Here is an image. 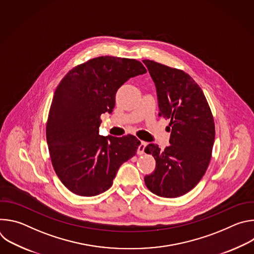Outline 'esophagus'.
<instances>
[{"label":"esophagus","mask_w":254,"mask_h":254,"mask_svg":"<svg viewBox=\"0 0 254 254\" xmlns=\"http://www.w3.org/2000/svg\"><path fill=\"white\" fill-rule=\"evenodd\" d=\"M146 146H147V142L146 141H140L139 144L137 146V150H136V153L138 155H142L144 153V149H146Z\"/></svg>","instance_id":"obj_1"}]
</instances>
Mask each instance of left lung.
I'll use <instances>...</instances> for the list:
<instances>
[{
    "mask_svg": "<svg viewBox=\"0 0 254 254\" xmlns=\"http://www.w3.org/2000/svg\"><path fill=\"white\" fill-rule=\"evenodd\" d=\"M155 83L160 116L170 121V146L157 143L144 149L156 160L155 171L144 176L154 194L180 197L191 191L204 176L212 154L215 125L206 97L184 71L152 60H142Z\"/></svg>",
    "mask_w": 254,
    "mask_h": 254,
    "instance_id": "obj_1",
    "label": "left lung"
}]
</instances>
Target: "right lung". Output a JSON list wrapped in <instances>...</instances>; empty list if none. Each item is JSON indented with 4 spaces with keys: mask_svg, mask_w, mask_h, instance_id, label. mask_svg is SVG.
Listing matches in <instances>:
<instances>
[{
    "mask_svg": "<svg viewBox=\"0 0 254 254\" xmlns=\"http://www.w3.org/2000/svg\"><path fill=\"white\" fill-rule=\"evenodd\" d=\"M147 69L134 59L101 56L71 69L57 86L46 137L56 175L83 197L110 189L120 167L133 157L139 140L131 134L100 135V116L112 114L118 89Z\"/></svg>",
    "mask_w": 254,
    "mask_h": 254,
    "instance_id": "add662e5",
    "label": "right lung"
}]
</instances>
